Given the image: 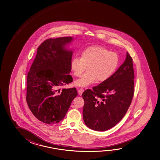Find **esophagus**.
Returning <instances> with one entry per match:
<instances>
[{
    "label": "esophagus",
    "mask_w": 160,
    "mask_h": 160,
    "mask_svg": "<svg viewBox=\"0 0 160 160\" xmlns=\"http://www.w3.org/2000/svg\"><path fill=\"white\" fill-rule=\"evenodd\" d=\"M84 91V89L82 88H78V92L79 95H82V93Z\"/></svg>",
    "instance_id": "obj_1"
}]
</instances>
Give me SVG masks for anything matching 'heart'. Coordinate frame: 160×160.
Instances as JSON below:
<instances>
[{"label":"heart","instance_id":"b5f03b06","mask_svg":"<svg viewBox=\"0 0 160 160\" xmlns=\"http://www.w3.org/2000/svg\"><path fill=\"white\" fill-rule=\"evenodd\" d=\"M118 56L116 53L109 51L100 46H91L84 49L81 57L72 58L70 64L73 74L81 78L75 82V84L86 87L95 82H104L111 77L118 65Z\"/></svg>","mask_w":160,"mask_h":160}]
</instances>
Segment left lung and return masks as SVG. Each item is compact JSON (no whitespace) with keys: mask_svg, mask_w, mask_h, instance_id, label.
<instances>
[{"mask_svg":"<svg viewBox=\"0 0 160 160\" xmlns=\"http://www.w3.org/2000/svg\"><path fill=\"white\" fill-rule=\"evenodd\" d=\"M132 58L127 52L124 62L107 81L82 93L85 125L95 131H106L125 116L134 96Z\"/></svg>","mask_w":160,"mask_h":160,"instance_id":"1","label":"left lung"}]
</instances>
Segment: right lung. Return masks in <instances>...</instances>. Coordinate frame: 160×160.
Segmentation results:
<instances>
[{"label": "right lung", "instance_id": "add662e5", "mask_svg": "<svg viewBox=\"0 0 160 160\" xmlns=\"http://www.w3.org/2000/svg\"><path fill=\"white\" fill-rule=\"evenodd\" d=\"M73 39L68 37L44 41L28 74L27 104L34 116L47 124L61 121L78 95L75 87L60 88L73 81L69 73L73 52L67 48Z\"/></svg>", "mask_w": 160, "mask_h": 160}]
</instances>
